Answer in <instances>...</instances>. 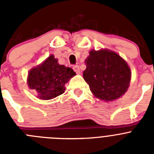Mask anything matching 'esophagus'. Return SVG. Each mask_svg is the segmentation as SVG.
<instances>
[{"instance_id":"1","label":"esophagus","mask_w":154,"mask_h":154,"mask_svg":"<svg viewBox=\"0 0 154 154\" xmlns=\"http://www.w3.org/2000/svg\"><path fill=\"white\" fill-rule=\"evenodd\" d=\"M73 69H74V71L76 72V74H80V69L79 65L74 66V67H73Z\"/></svg>"}]
</instances>
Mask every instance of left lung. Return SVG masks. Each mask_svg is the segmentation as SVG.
Instances as JSON below:
<instances>
[{"label":"left lung","instance_id":"1","mask_svg":"<svg viewBox=\"0 0 154 154\" xmlns=\"http://www.w3.org/2000/svg\"><path fill=\"white\" fill-rule=\"evenodd\" d=\"M85 64L83 78L94 96L106 102L113 101L127 91L131 72L117 53L108 49L92 50Z\"/></svg>","mask_w":154,"mask_h":154}]
</instances>
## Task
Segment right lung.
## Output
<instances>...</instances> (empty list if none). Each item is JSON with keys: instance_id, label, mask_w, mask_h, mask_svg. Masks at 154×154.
<instances>
[{"instance_id": "right-lung-1", "label": "right lung", "mask_w": 154, "mask_h": 154, "mask_svg": "<svg viewBox=\"0 0 154 154\" xmlns=\"http://www.w3.org/2000/svg\"><path fill=\"white\" fill-rule=\"evenodd\" d=\"M74 75L75 72L72 69L59 65L58 59L51 55L29 71L27 82L30 89L38 92V98L49 100L63 93L65 84Z\"/></svg>"}]
</instances>
